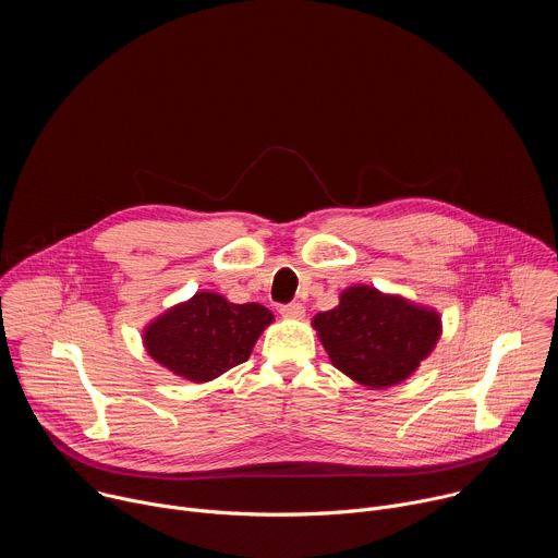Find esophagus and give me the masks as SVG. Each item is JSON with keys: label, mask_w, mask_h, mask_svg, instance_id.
<instances>
[{"label": "esophagus", "mask_w": 558, "mask_h": 558, "mask_svg": "<svg viewBox=\"0 0 558 558\" xmlns=\"http://www.w3.org/2000/svg\"><path fill=\"white\" fill-rule=\"evenodd\" d=\"M280 313L284 317H291V320H302V317H304V306L300 302H289V304L280 306Z\"/></svg>", "instance_id": "34e87169"}]
</instances>
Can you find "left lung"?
<instances>
[{"label":"left lung","mask_w":558,"mask_h":558,"mask_svg":"<svg viewBox=\"0 0 558 558\" xmlns=\"http://www.w3.org/2000/svg\"><path fill=\"white\" fill-rule=\"evenodd\" d=\"M331 364L368 388H388L409 379L441 338L435 308L404 295L353 284L340 304L311 320Z\"/></svg>","instance_id":"1"}]
</instances>
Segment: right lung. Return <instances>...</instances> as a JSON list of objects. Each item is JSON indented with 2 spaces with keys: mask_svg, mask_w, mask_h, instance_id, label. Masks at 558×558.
Returning <instances> with one entry per match:
<instances>
[{
  "mask_svg": "<svg viewBox=\"0 0 558 558\" xmlns=\"http://www.w3.org/2000/svg\"><path fill=\"white\" fill-rule=\"evenodd\" d=\"M274 313L258 304H233L214 291H198L143 329L147 355L194 384L211 381L250 360Z\"/></svg>",
  "mask_w": 558,
  "mask_h": 558,
  "instance_id": "right-lung-1",
  "label": "right lung"
}]
</instances>
